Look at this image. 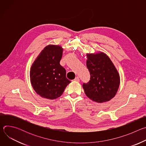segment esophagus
I'll use <instances>...</instances> for the list:
<instances>
[{
    "label": "esophagus",
    "mask_w": 146,
    "mask_h": 146,
    "mask_svg": "<svg viewBox=\"0 0 146 146\" xmlns=\"http://www.w3.org/2000/svg\"><path fill=\"white\" fill-rule=\"evenodd\" d=\"M74 81H77V82H79V81H80V78H79V77H76L74 78Z\"/></svg>",
    "instance_id": "esophagus-1"
}]
</instances>
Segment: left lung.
Here are the masks:
<instances>
[{
  "label": "left lung",
  "mask_w": 146,
  "mask_h": 146,
  "mask_svg": "<svg viewBox=\"0 0 146 146\" xmlns=\"http://www.w3.org/2000/svg\"><path fill=\"white\" fill-rule=\"evenodd\" d=\"M87 66L91 78L82 84L86 95L92 101L103 103L116 95L120 84L119 73L110 58L104 52L87 54Z\"/></svg>",
  "instance_id": "obj_1"
}]
</instances>
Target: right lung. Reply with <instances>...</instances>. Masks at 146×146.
Segmentation results:
<instances>
[{"label":"right lung","mask_w":146,"mask_h":146,"mask_svg":"<svg viewBox=\"0 0 146 146\" xmlns=\"http://www.w3.org/2000/svg\"><path fill=\"white\" fill-rule=\"evenodd\" d=\"M63 48L50 44L41 51L30 70V80L35 92L41 97L55 99L63 94L71 81L60 64Z\"/></svg>","instance_id":"right-lung-1"}]
</instances>
